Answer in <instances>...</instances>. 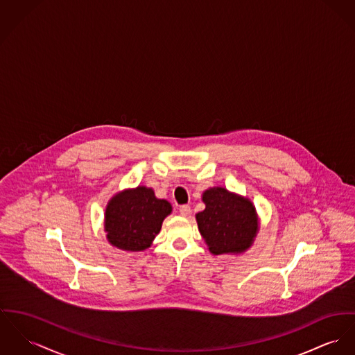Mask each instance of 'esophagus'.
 Segmentation results:
<instances>
[{"instance_id": "esophagus-1", "label": "esophagus", "mask_w": 355, "mask_h": 355, "mask_svg": "<svg viewBox=\"0 0 355 355\" xmlns=\"http://www.w3.org/2000/svg\"><path fill=\"white\" fill-rule=\"evenodd\" d=\"M180 214L182 215V216H189L191 215V207L189 205H181L180 207Z\"/></svg>"}]
</instances>
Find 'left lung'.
<instances>
[{"label":"left lung","instance_id":"left-lung-1","mask_svg":"<svg viewBox=\"0 0 355 355\" xmlns=\"http://www.w3.org/2000/svg\"><path fill=\"white\" fill-rule=\"evenodd\" d=\"M205 209L196 215L198 231L214 255L242 254L258 234V215L252 202L225 188L202 193Z\"/></svg>","mask_w":355,"mask_h":355}]
</instances>
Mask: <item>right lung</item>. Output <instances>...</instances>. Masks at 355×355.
I'll return each mask as SVG.
<instances>
[{
  "label": "right lung",
  "instance_id": "right-lung-1",
  "mask_svg": "<svg viewBox=\"0 0 355 355\" xmlns=\"http://www.w3.org/2000/svg\"><path fill=\"white\" fill-rule=\"evenodd\" d=\"M171 204L151 188L137 187L114 194L105 209L104 228L110 245L124 251H143L159 234Z\"/></svg>",
  "mask_w": 355,
  "mask_h": 355
}]
</instances>
